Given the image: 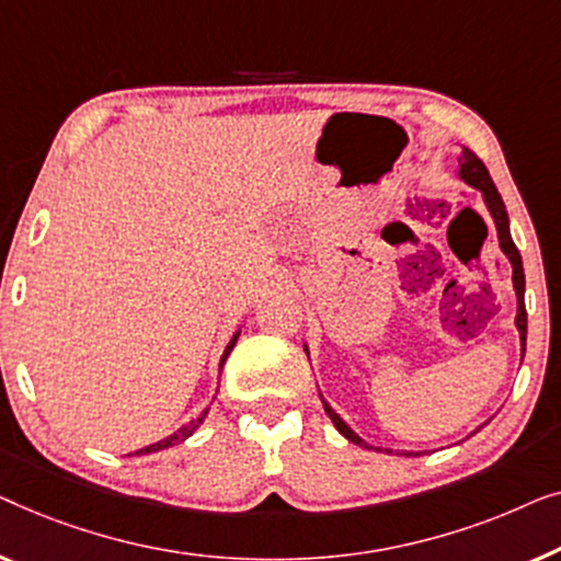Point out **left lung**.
Listing matches in <instances>:
<instances>
[{"instance_id":"left-lung-1","label":"left lung","mask_w":561,"mask_h":561,"mask_svg":"<svg viewBox=\"0 0 561 561\" xmlns=\"http://www.w3.org/2000/svg\"><path fill=\"white\" fill-rule=\"evenodd\" d=\"M457 162H460V170H457V175H460L462 183H468L470 187H478V191L483 193V201H485L488 210H491V216H493L495 231H499L501 251L508 256L511 266H514V289H516V305H518L516 307V328H518V335H520V358H524V353H526V305H524L526 279H524V264H520V254H518L514 239H511L506 205H503L501 193L495 191V185H493V180H491V172H488L483 160H480V157L472 152V149L462 147V152H460V157H457ZM305 353H307V348H305ZM322 407H325L328 416H330V420H333L337 432H341L345 439H351L353 445H360V447H366V449H376V453H383L381 447H374V445H368L366 439H360L356 432H353L348 424L341 420V414H335L333 409H330V404H328L325 399H322ZM386 453H391V449H386ZM404 455L412 457V455H420V453H404Z\"/></svg>"}]
</instances>
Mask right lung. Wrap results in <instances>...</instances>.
<instances>
[{
    "label": "right lung",
    "mask_w": 561,
    "mask_h": 561,
    "mask_svg": "<svg viewBox=\"0 0 561 561\" xmlns=\"http://www.w3.org/2000/svg\"><path fill=\"white\" fill-rule=\"evenodd\" d=\"M239 335H241V330H236L233 337H231V343L226 345L224 356H220V370H224V363H226V358L231 356V351H233L236 341H239ZM205 416H208V409H203V412H201L198 416H195V420H191V422H187V424H183V427H180L178 432H172L170 437H164V439H160V442H154V445H147V447H141V449H137V453H131V455H152V453H160V449H168V447H175V445H180V442H185L187 437L193 435L195 430L201 427Z\"/></svg>",
    "instance_id": "add662e5"
}]
</instances>
